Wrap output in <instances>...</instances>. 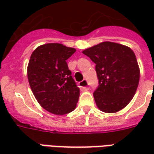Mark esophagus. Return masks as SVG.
Segmentation results:
<instances>
[{"label": "esophagus", "mask_w": 154, "mask_h": 154, "mask_svg": "<svg viewBox=\"0 0 154 154\" xmlns=\"http://www.w3.org/2000/svg\"><path fill=\"white\" fill-rule=\"evenodd\" d=\"M88 82H87V80H83L81 82H79V87L80 88H82V90H88Z\"/></svg>", "instance_id": "esophagus-1"}]
</instances>
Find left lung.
<instances>
[{"label":"left lung","mask_w":154,"mask_h":154,"mask_svg":"<svg viewBox=\"0 0 154 154\" xmlns=\"http://www.w3.org/2000/svg\"><path fill=\"white\" fill-rule=\"evenodd\" d=\"M96 63L99 86L93 96L103 112L115 113L132 100L139 81V67L130 48L102 42L82 52Z\"/></svg>","instance_id":"8db88e82"}]
</instances>
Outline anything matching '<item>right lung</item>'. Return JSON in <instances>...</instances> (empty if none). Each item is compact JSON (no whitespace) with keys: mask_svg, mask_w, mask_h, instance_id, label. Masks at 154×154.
<instances>
[{"mask_svg":"<svg viewBox=\"0 0 154 154\" xmlns=\"http://www.w3.org/2000/svg\"><path fill=\"white\" fill-rule=\"evenodd\" d=\"M76 52L61 44L38 46L30 56L27 75L41 106L54 115L70 113L77 106L80 89L72 77L67 59Z\"/></svg>","mask_w":154,"mask_h":154,"instance_id":"1","label":"right lung"}]
</instances>
